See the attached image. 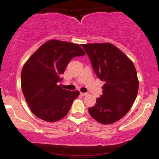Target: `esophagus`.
Wrapping results in <instances>:
<instances>
[{
	"label": "esophagus",
	"mask_w": 159,
	"mask_h": 159,
	"mask_svg": "<svg viewBox=\"0 0 159 159\" xmlns=\"http://www.w3.org/2000/svg\"><path fill=\"white\" fill-rule=\"evenodd\" d=\"M80 94H81V96H87V94H88V93H80Z\"/></svg>",
	"instance_id": "obj_1"
}]
</instances>
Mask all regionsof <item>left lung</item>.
<instances>
[{
	"label": "left lung",
	"mask_w": 159,
	"mask_h": 159,
	"mask_svg": "<svg viewBox=\"0 0 159 159\" xmlns=\"http://www.w3.org/2000/svg\"><path fill=\"white\" fill-rule=\"evenodd\" d=\"M90 57L96 75L105 82L102 95L89 107L90 116L102 124L123 118L134 103L139 87L133 62L111 43L81 45Z\"/></svg>",
	"instance_id": "obj_1"
}]
</instances>
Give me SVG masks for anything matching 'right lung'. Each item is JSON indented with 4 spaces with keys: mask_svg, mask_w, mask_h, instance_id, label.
Instances as JSON below:
<instances>
[{
    "mask_svg": "<svg viewBox=\"0 0 159 159\" xmlns=\"http://www.w3.org/2000/svg\"><path fill=\"white\" fill-rule=\"evenodd\" d=\"M84 54L78 44L51 39L28 58L21 70V86L33 114L47 122L58 121L68 114L80 93L58 85L60 75L72 58Z\"/></svg>",
    "mask_w": 159,
    "mask_h": 159,
    "instance_id": "add662e5",
    "label": "right lung"
}]
</instances>
